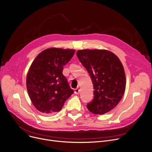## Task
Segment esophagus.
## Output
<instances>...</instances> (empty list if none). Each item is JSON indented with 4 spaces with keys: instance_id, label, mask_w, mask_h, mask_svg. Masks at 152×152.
<instances>
[{
    "instance_id": "esophagus-1",
    "label": "esophagus",
    "mask_w": 152,
    "mask_h": 152,
    "mask_svg": "<svg viewBox=\"0 0 152 152\" xmlns=\"http://www.w3.org/2000/svg\"><path fill=\"white\" fill-rule=\"evenodd\" d=\"M74 93H75V94H79V93H80V89H79L78 88L75 89V90H74Z\"/></svg>"
}]
</instances>
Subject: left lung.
Listing matches in <instances>:
<instances>
[{
    "instance_id": "left-lung-1",
    "label": "left lung",
    "mask_w": 152,
    "mask_h": 152,
    "mask_svg": "<svg viewBox=\"0 0 152 152\" xmlns=\"http://www.w3.org/2000/svg\"><path fill=\"white\" fill-rule=\"evenodd\" d=\"M78 60L86 69L94 87V99L87 104L95 114H105L121 101L126 86L124 67L119 58L107 50H79Z\"/></svg>"
}]
</instances>
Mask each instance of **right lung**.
Here are the masks:
<instances>
[{"instance_id":"obj_1","label":"right lung","mask_w":152,"mask_h":152,"mask_svg":"<svg viewBox=\"0 0 152 152\" xmlns=\"http://www.w3.org/2000/svg\"><path fill=\"white\" fill-rule=\"evenodd\" d=\"M74 53L72 49H47L32 63L26 85L33 104L40 112L49 115L60 111L74 93L63 70Z\"/></svg>"}]
</instances>
